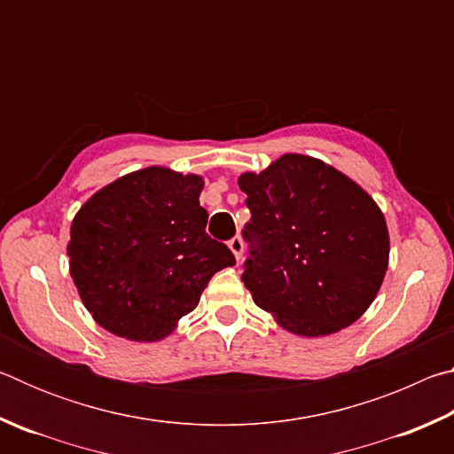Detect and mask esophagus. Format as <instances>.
Listing matches in <instances>:
<instances>
[{
    "label": "esophagus",
    "instance_id": "obj_1",
    "mask_svg": "<svg viewBox=\"0 0 454 454\" xmlns=\"http://www.w3.org/2000/svg\"><path fill=\"white\" fill-rule=\"evenodd\" d=\"M228 246H230V250L234 252V256H236L238 262H240V260H242V252H244V242H242V238H240V236H234L232 240L228 242Z\"/></svg>",
    "mask_w": 454,
    "mask_h": 454
}]
</instances>
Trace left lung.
<instances>
[{
	"label": "left lung",
	"mask_w": 454,
	"mask_h": 454,
	"mask_svg": "<svg viewBox=\"0 0 454 454\" xmlns=\"http://www.w3.org/2000/svg\"><path fill=\"white\" fill-rule=\"evenodd\" d=\"M252 218L242 282L288 333L326 336L350 326L379 294L388 230L374 200L322 160L284 153L238 178Z\"/></svg>",
	"instance_id": "8db88e82"
}]
</instances>
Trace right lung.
I'll return each mask as SVG.
<instances>
[{"instance_id": "obj_1", "label": "right lung", "mask_w": 454, "mask_h": 454, "mask_svg": "<svg viewBox=\"0 0 454 454\" xmlns=\"http://www.w3.org/2000/svg\"><path fill=\"white\" fill-rule=\"evenodd\" d=\"M202 188V176L150 166L98 190L75 214L70 274L99 326L128 340H162L212 276L236 264L206 234Z\"/></svg>"}]
</instances>
